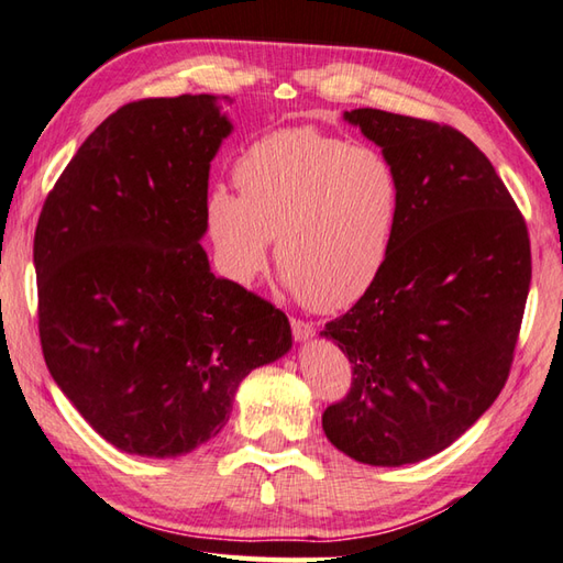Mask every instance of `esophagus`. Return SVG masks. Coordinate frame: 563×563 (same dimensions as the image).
I'll return each instance as SVG.
<instances>
[{"mask_svg": "<svg viewBox=\"0 0 563 563\" xmlns=\"http://www.w3.org/2000/svg\"><path fill=\"white\" fill-rule=\"evenodd\" d=\"M291 332L298 342H306L316 335V328L313 323H306L301 318H291Z\"/></svg>", "mask_w": 563, "mask_h": 563, "instance_id": "34e87169", "label": "esophagus"}]
</instances>
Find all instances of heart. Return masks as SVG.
Masks as SVG:
<instances>
[{
  "label": "heart",
  "mask_w": 563,
  "mask_h": 563,
  "mask_svg": "<svg viewBox=\"0 0 563 563\" xmlns=\"http://www.w3.org/2000/svg\"><path fill=\"white\" fill-rule=\"evenodd\" d=\"M240 194L203 201L218 265L238 284L267 267L272 238L284 284L316 311H340L372 289L391 252L400 179L378 147L286 129L238 157Z\"/></svg>",
  "instance_id": "1"
}]
</instances>
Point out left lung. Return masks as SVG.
I'll return each mask as SVG.
<instances>
[{
	"instance_id": "1",
	"label": "left lung",
	"mask_w": 563,
	"mask_h": 563,
	"mask_svg": "<svg viewBox=\"0 0 563 563\" xmlns=\"http://www.w3.org/2000/svg\"><path fill=\"white\" fill-rule=\"evenodd\" d=\"M345 121L394 163L400 209L378 279L320 332L352 364L323 430L362 464H416L462 438L506 386L530 238L490 159L452 125L382 109Z\"/></svg>"
}]
</instances>
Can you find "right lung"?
I'll use <instances>...</instances> for the list:
<instances>
[{
	"label": "right lung",
	"mask_w": 563,
	"mask_h": 563,
	"mask_svg": "<svg viewBox=\"0 0 563 563\" xmlns=\"http://www.w3.org/2000/svg\"><path fill=\"white\" fill-rule=\"evenodd\" d=\"M228 97L141 99L97 125L33 238L48 372L101 438L169 459L209 442L235 391L291 350L279 308L218 279L201 247Z\"/></svg>",
	"instance_id": "obj_1"
}]
</instances>
